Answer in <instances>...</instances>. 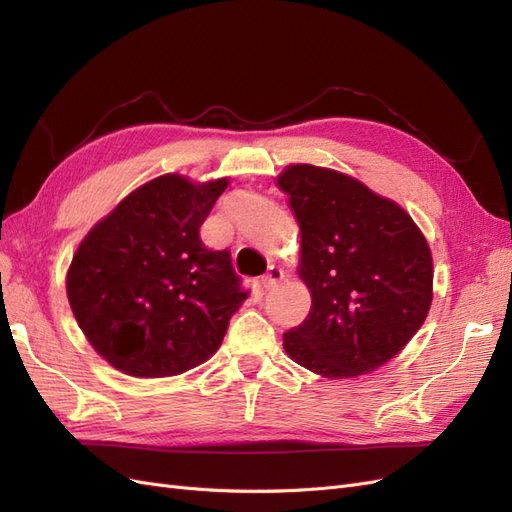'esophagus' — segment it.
<instances>
[{
	"label": "esophagus",
	"instance_id": "obj_1",
	"mask_svg": "<svg viewBox=\"0 0 512 512\" xmlns=\"http://www.w3.org/2000/svg\"><path fill=\"white\" fill-rule=\"evenodd\" d=\"M282 280H284V271L280 267H269V271L262 275L260 284H262V288H265V290H271V288H275L277 284H280Z\"/></svg>",
	"mask_w": 512,
	"mask_h": 512
}]
</instances>
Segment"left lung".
I'll list each match as a JSON object with an SVG mask.
<instances>
[{"label":"left lung","instance_id":"1","mask_svg":"<svg viewBox=\"0 0 512 512\" xmlns=\"http://www.w3.org/2000/svg\"><path fill=\"white\" fill-rule=\"evenodd\" d=\"M277 185L301 230L312 307L284 333L294 363L342 380L376 371L423 327L433 299L427 239L395 200L333 168L290 164Z\"/></svg>","mask_w":512,"mask_h":512}]
</instances>
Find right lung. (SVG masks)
Instances as JSON below:
<instances>
[{
	"instance_id": "right-lung-1",
	"label": "right lung",
	"mask_w": 512,
	"mask_h": 512,
	"mask_svg": "<svg viewBox=\"0 0 512 512\" xmlns=\"http://www.w3.org/2000/svg\"><path fill=\"white\" fill-rule=\"evenodd\" d=\"M230 179L162 175L130 192L76 247L66 275L72 314L106 363L168 378L218 352L247 299L226 250L198 230Z\"/></svg>"
}]
</instances>
